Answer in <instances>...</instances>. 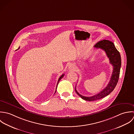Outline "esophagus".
Returning a JSON list of instances; mask_svg holds the SVG:
<instances>
[{
  "label": "esophagus",
  "mask_w": 134,
  "mask_h": 134,
  "mask_svg": "<svg viewBox=\"0 0 134 134\" xmlns=\"http://www.w3.org/2000/svg\"><path fill=\"white\" fill-rule=\"evenodd\" d=\"M74 68H75L74 65H72V64L70 65H69V68L70 69H74Z\"/></svg>",
  "instance_id": "34e87169"
}]
</instances>
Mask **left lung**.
Returning a JSON list of instances; mask_svg holds the SVG:
<instances>
[{
  "mask_svg": "<svg viewBox=\"0 0 134 134\" xmlns=\"http://www.w3.org/2000/svg\"><path fill=\"white\" fill-rule=\"evenodd\" d=\"M94 47L103 49L109 58L110 63L113 66V71L110 81L107 86L99 93L91 97H86L80 94L75 87L77 94L83 99L87 101H94L100 99L108 95L115 87L119 80L120 68L121 67V58L119 52L115 48L114 43L108 40H103L98 42Z\"/></svg>",
  "mask_w": 134,
  "mask_h": 134,
  "instance_id": "1",
  "label": "left lung"
}]
</instances>
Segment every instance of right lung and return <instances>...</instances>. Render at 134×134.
<instances>
[{"instance_id": "1", "label": "right lung", "mask_w": 134, "mask_h": 134, "mask_svg": "<svg viewBox=\"0 0 134 134\" xmlns=\"http://www.w3.org/2000/svg\"><path fill=\"white\" fill-rule=\"evenodd\" d=\"M20 48V47L19 48V49ZM64 76V74H63V75H62L60 77H59V78L58 79V80L57 81V85H56V91H55V93H56V88H57V85H58V83H59V81L61 79H62V78Z\"/></svg>"}]
</instances>
